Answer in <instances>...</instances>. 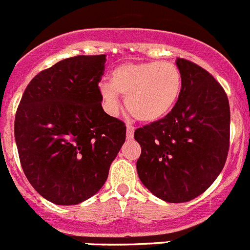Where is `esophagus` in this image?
Listing matches in <instances>:
<instances>
[{
  "label": "esophagus",
  "instance_id": "1",
  "mask_svg": "<svg viewBox=\"0 0 250 250\" xmlns=\"http://www.w3.org/2000/svg\"><path fill=\"white\" fill-rule=\"evenodd\" d=\"M127 138L128 139H132L133 138V134H134V127L132 125H127Z\"/></svg>",
  "mask_w": 250,
  "mask_h": 250
}]
</instances>
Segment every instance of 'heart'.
<instances>
[{
	"label": "heart",
	"instance_id": "1",
	"mask_svg": "<svg viewBox=\"0 0 250 250\" xmlns=\"http://www.w3.org/2000/svg\"><path fill=\"white\" fill-rule=\"evenodd\" d=\"M182 83L181 71L169 62L125 63L112 71L109 83H101L100 94L109 114L120 109V96H123L128 112L136 120L152 123L174 108Z\"/></svg>",
	"mask_w": 250,
	"mask_h": 250
}]
</instances>
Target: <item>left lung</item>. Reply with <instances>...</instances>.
<instances>
[{
	"mask_svg": "<svg viewBox=\"0 0 250 250\" xmlns=\"http://www.w3.org/2000/svg\"><path fill=\"white\" fill-rule=\"evenodd\" d=\"M182 92L162 120L138 128L137 173L152 194L168 203L189 202L206 192L226 164L230 111L226 92L206 69L177 58Z\"/></svg>",
	"mask_w": 250,
	"mask_h": 250,
	"instance_id": "1",
	"label": "left lung"
}]
</instances>
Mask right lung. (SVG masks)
Returning a JSON list of instances; mask_svg holds the SVG:
<instances>
[{
	"instance_id": "obj_1",
	"label": "right lung",
	"mask_w": 250,
	"mask_h": 250,
	"mask_svg": "<svg viewBox=\"0 0 250 250\" xmlns=\"http://www.w3.org/2000/svg\"><path fill=\"white\" fill-rule=\"evenodd\" d=\"M105 55L76 56L40 72L15 118V139L27 179L57 206L94 195L125 141V125L102 108L98 83Z\"/></svg>"
}]
</instances>
